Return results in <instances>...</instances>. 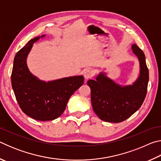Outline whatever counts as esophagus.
I'll return each mask as SVG.
<instances>
[{
	"label": "esophagus",
	"mask_w": 161,
	"mask_h": 161,
	"mask_svg": "<svg viewBox=\"0 0 161 161\" xmlns=\"http://www.w3.org/2000/svg\"><path fill=\"white\" fill-rule=\"evenodd\" d=\"M94 76L93 71L91 69H86L84 72V77L86 80H88L89 78H92Z\"/></svg>",
	"instance_id": "1"
}]
</instances>
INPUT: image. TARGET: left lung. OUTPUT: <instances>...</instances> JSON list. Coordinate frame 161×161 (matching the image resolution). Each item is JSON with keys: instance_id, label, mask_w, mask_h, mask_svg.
I'll use <instances>...</instances> for the list:
<instances>
[{"instance_id": "left-lung-1", "label": "left lung", "mask_w": 161, "mask_h": 161, "mask_svg": "<svg viewBox=\"0 0 161 161\" xmlns=\"http://www.w3.org/2000/svg\"><path fill=\"white\" fill-rule=\"evenodd\" d=\"M133 53L139 59L140 76L130 86H121L101 73L97 80H90L91 99L94 112L100 119L111 123H120L133 115L145 99L149 80L148 69L142 50L136 44Z\"/></svg>"}]
</instances>
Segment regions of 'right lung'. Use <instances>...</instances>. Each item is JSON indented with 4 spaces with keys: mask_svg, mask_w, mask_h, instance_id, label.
I'll return each instance as SVG.
<instances>
[{
    "mask_svg": "<svg viewBox=\"0 0 161 161\" xmlns=\"http://www.w3.org/2000/svg\"><path fill=\"white\" fill-rule=\"evenodd\" d=\"M39 38L30 40L15 54L11 83L24 113L37 121H51L62 115L68 100L84 84V79L83 76H75L45 82L32 75L27 67L26 58L33 43Z\"/></svg>",
    "mask_w": 161,
    "mask_h": 161,
    "instance_id": "add662e5",
    "label": "right lung"
}]
</instances>
